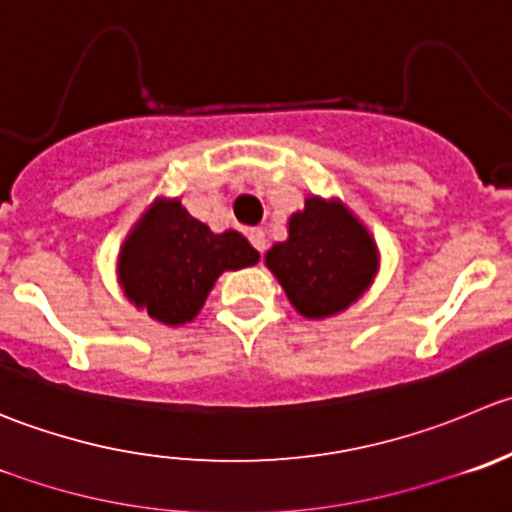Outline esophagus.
Returning a JSON list of instances; mask_svg holds the SVG:
<instances>
[{
    "label": "esophagus",
    "mask_w": 512,
    "mask_h": 512,
    "mask_svg": "<svg viewBox=\"0 0 512 512\" xmlns=\"http://www.w3.org/2000/svg\"><path fill=\"white\" fill-rule=\"evenodd\" d=\"M247 237H250L252 247H255L257 252H265V247H267L265 232H262V230H250V232H247Z\"/></svg>",
    "instance_id": "34e87169"
}]
</instances>
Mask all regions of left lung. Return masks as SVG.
Returning <instances> with one entry per match:
<instances>
[{
    "mask_svg": "<svg viewBox=\"0 0 512 512\" xmlns=\"http://www.w3.org/2000/svg\"><path fill=\"white\" fill-rule=\"evenodd\" d=\"M265 265L302 317L322 320L347 310L372 285L377 245L342 202L312 195L290 217L287 240L267 250Z\"/></svg>",
    "mask_w": 512,
    "mask_h": 512,
    "instance_id": "left-lung-1",
    "label": "left lung"
}]
</instances>
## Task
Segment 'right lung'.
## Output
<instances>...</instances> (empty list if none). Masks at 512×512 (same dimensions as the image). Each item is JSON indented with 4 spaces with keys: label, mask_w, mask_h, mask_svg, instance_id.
Wrapping results in <instances>:
<instances>
[{
    "label": "right lung",
    "mask_w": 512,
    "mask_h": 512,
    "mask_svg": "<svg viewBox=\"0 0 512 512\" xmlns=\"http://www.w3.org/2000/svg\"><path fill=\"white\" fill-rule=\"evenodd\" d=\"M257 260L260 252L240 232L215 235L180 200H155L122 242L117 275L132 305L177 327L195 320L222 272Z\"/></svg>",
    "instance_id": "1"
}]
</instances>
